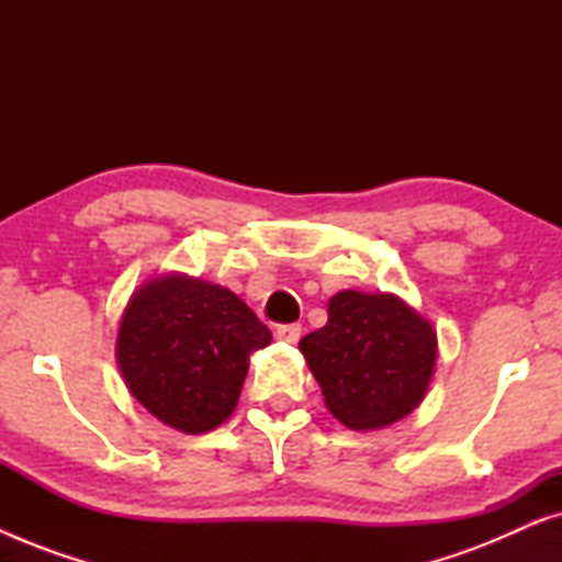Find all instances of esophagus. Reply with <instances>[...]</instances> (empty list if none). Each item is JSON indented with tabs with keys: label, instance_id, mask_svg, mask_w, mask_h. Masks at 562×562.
I'll list each match as a JSON object with an SVG mask.
<instances>
[{
	"label": "esophagus",
	"instance_id": "obj_1",
	"mask_svg": "<svg viewBox=\"0 0 562 562\" xmlns=\"http://www.w3.org/2000/svg\"><path fill=\"white\" fill-rule=\"evenodd\" d=\"M276 337L283 342H299L302 337V325L299 322H289V325H279L276 327Z\"/></svg>",
	"mask_w": 562,
	"mask_h": 562
}]
</instances>
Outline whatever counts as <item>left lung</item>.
<instances>
[{"label": "left lung", "mask_w": 562, "mask_h": 562, "mask_svg": "<svg viewBox=\"0 0 562 562\" xmlns=\"http://www.w3.org/2000/svg\"><path fill=\"white\" fill-rule=\"evenodd\" d=\"M327 325L299 342L327 409L350 429L402 419L432 379L437 337L427 319L391 294L340 291Z\"/></svg>", "instance_id": "obj_1"}]
</instances>
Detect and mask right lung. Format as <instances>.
Returning a JSON list of instances; mask_svg holds the SVG:
<instances>
[{
  "label": "right lung",
  "instance_id": "right-lung-1",
  "mask_svg": "<svg viewBox=\"0 0 562 562\" xmlns=\"http://www.w3.org/2000/svg\"><path fill=\"white\" fill-rule=\"evenodd\" d=\"M271 329L229 289L166 276L130 299L117 360L127 389L181 432H210L233 414L248 356Z\"/></svg>",
  "mask_w": 562,
  "mask_h": 562
}]
</instances>
